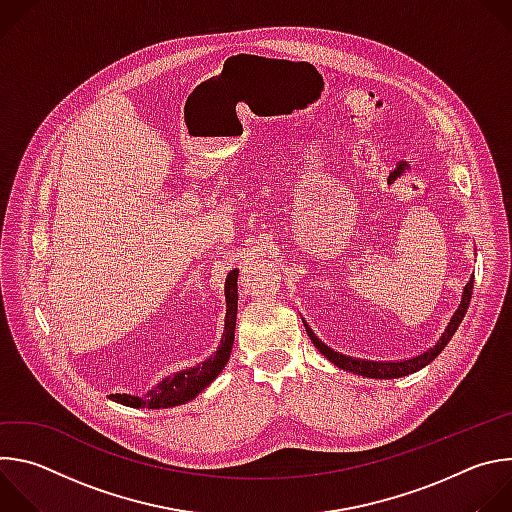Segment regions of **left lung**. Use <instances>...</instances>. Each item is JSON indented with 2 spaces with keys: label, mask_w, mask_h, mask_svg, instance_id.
I'll list each match as a JSON object with an SVG mask.
<instances>
[{
  "label": "left lung",
  "mask_w": 512,
  "mask_h": 512,
  "mask_svg": "<svg viewBox=\"0 0 512 512\" xmlns=\"http://www.w3.org/2000/svg\"><path fill=\"white\" fill-rule=\"evenodd\" d=\"M472 287H474V275L470 277V281L466 283L464 291H462V300H460V306L458 310L454 312V316L450 318L448 326H446V332L440 336V340H437L431 348H427L425 352L413 356V358H407V360H360V358H352V356H346V354H340L332 348H328L314 332L312 328L308 326V322L302 318L304 326H306V332L310 336V340L314 342V346L320 350V354H324L334 367L342 369V371H348V373H354V375H360V377H367V379H399V377H407V375H413L417 371H421L423 367H427V364L437 358V354H440L446 344L452 340L454 332L458 330V326L462 324L464 316H466V310L470 306V300H472Z\"/></svg>",
  "instance_id": "left-lung-1"
}]
</instances>
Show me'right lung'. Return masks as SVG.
I'll return each mask as SVG.
<instances>
[{
	"label": "right lung",
	"mask_w": 512,
	"mask_h": 512,
	"mask_svg": "<svg viewBox=\"0 0 512 512\" xmlns=\"http://www.w3.org/2000/svg\"><path fill=\"white\" fill-rule=\"evenodd\" d=\"M239 269H233L225 279V302H227V314H225V330L221 344H218L216 352L208 356L202 364L196 367L178 371L166 379H162L152 391L145 395H127V393H115L109 395L113 401L127 405V407H143V409H166L176 407L192 401L198 397L218 375L225 369V364L231 358L233 342H235V326H237V302H239V289H237Z\"/></svg>",
	"instance_id": "add662e5"
}]
</instances>
